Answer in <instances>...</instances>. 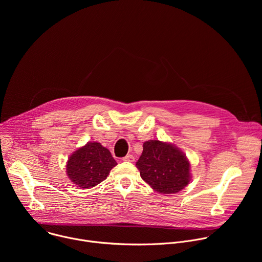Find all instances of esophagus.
Segmentation results:
<instances>
[{
	"mask_svg": "<svg viewBox=\"0 0 262 262\" xmlns=\"http://www.w3.org/2000/svg\"><path fill=\"white\" fill-rule=\"evenodd\" d=\"M123 161H124V162H128V163H133V162H135V158H134V156L128 155V156H126V157L123 158Z\"/></svg>",
	"mask_w": 262,
	"mask_h": 262,
	"instance_id": "34e87169",
	"label": "esophagus"
}]
</instances>
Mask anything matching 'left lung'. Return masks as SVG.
<instances>
[{
	"mask_svg": "<svg viewBox=\"0 0 262 262\" xmlns=\"http://www.w3.org/2000/svg\"><path fill=\"white\" fill-rule=\"evenodd\" d=\"M142 179L161 194H175L191 181L190 162L179 148L159 140L143 144L136 163Z\"/></svg>",
	"mask_w": 262,
	"mask_h": 262,
	"instance_id": "8db88e82",
	"label": "left lung"
}]
</instances>
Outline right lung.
<instances>
[{
	"label": "right lung",
	"mask_w": 262,
	"mask_h": 262,
	"mask_svg": "<svg viewBox=\"0 0 262 262\" xmlns=\"http://www.w3.org/2000/svg\"><path fill=\"white\" fill-rule=\"evenodd\" d=\"M116 165L108 149L98 142H88L69 157L66 173L79 188L90 189L103 181Z\"/></svg>",
	"instance_id": "obj_1"
}]
</instances>
